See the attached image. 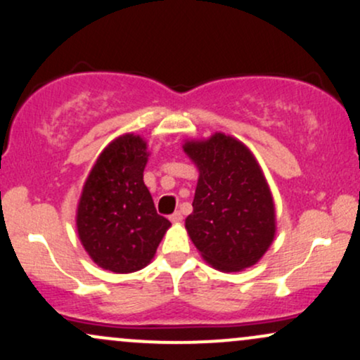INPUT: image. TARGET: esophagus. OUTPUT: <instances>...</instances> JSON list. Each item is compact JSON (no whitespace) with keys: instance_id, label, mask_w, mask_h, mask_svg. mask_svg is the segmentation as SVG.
Masks as SVG:
<instances>
[{"instance_id":"obj_1","label":"esophagus","mask_w":360,"mask_h":360,"mask_svg":"<svg viewBox=\"0 0 360 360\" xmlns=\"http://www.w3.org/2000/svg\"><path fill=\"white\" fill-rule=\"evenodd\" d=\"M171 221L172 223H181L183 221V214H181V212H176L171 214Z\"/></svg>"}]
</instances>
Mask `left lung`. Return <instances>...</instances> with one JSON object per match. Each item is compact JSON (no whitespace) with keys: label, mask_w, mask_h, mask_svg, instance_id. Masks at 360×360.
Here are the masks:
<instances>
[{"label":"left lung","mask_w":360,"mask_h":360,"mask_svg":"<svg viewBox=\"0 0 360 360\" xmlns=\"http://www.w3.org/2000/svg\"><path fill=\"white\" fill-rule=\"evenodd\" d=\"M183 150L200 172L193 213L186 218L194 247L221 272H240L257 264L274 240L276 208L255 155L221 131L205 140H186Z\"/></svg>","instance_id":"left-lung-1"}]
</instances>
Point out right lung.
Masks as SVG:
<instances>
[{
    "label": "right lung",
    "mask_w": 360,
    "mask_h": 360,
    "mask_svg": "<svg viewBox=\"0 0 360 360\" xmlns=\"http://www.w3.org/2000/svg\"><path fill=\"white\" fill-rule=\"evenodd\" d=\"M148 146L125 134L110 142L89 171L76 212L79 240L94 264L128 274L143 269L171 221L155 212L143 183Z\"/></svg>",
    "instance_id": "right-lung-1"
}]
</instances>
